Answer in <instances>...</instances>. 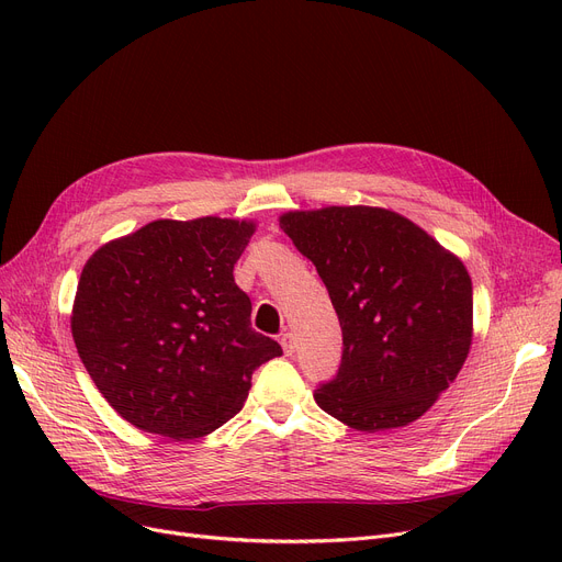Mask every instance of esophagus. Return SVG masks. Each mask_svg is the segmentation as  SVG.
Wrapping results in <instances>:
<instances>
[{"label": "esophagus", "mask_w": 562, "mask_h": 562, "mask_svg": "<svg viewBox=\"0 0 562 562\" xmlns=\"http://www.w3.org/2000/svg\"><path fill=\"white\" fill-rule=\"evenodd\" d=\"M280 344H282L284 356H286V358H291V356H293V350H296V341H293V335H291V333H284V335L280 337Z\"/></svg>", "instance_id": "obj_1"}]
</instances>
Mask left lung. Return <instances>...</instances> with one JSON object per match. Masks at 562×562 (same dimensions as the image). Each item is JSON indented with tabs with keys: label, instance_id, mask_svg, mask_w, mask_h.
Instances as JSON below:
<instances>
[{
	"label": "left lung",
	"instance_id": "1",
	"mask_svg": "<svg viewBox=\"0 0 562 562\" xmlns=\"http://www.w3.org/2000/svg\"><path fill=\"white\" fill-rule=\"evenodd\" d=\"M280 227L316 266L341 326V364L314 392L318 407L362 432L417 422L458 378L474 337L462 259L382 206L286 212Z\"/></svg>",
	"mask_w": 562,
	"mask_h": 562
}]
</instances>
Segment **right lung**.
Returning <instances> with one entry per match:
<instances>
[{
    "label": "right lung",
    "mask_w": 562,
    "mask_h": 562,
    "mask_svg": "<svg viewBox=\"0 0 562 562\" xmlns=\"http://www.w3.org/2000/svg\"><path fill=\"white\" fill-rule=\"evenodd\" d=\"M252 221L159 218L86 261L70 328L100 394L132 426L187 441L244 407L252 371L282 356L250 328L234 263Z\"/></svg>",
    "instance_id": "obj_1"
}]
</instances>
